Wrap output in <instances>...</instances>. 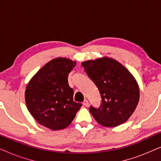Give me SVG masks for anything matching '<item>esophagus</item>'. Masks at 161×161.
<instances>
[{
  "instance_id": "1",
  "label": "esophagus",
  "mask_w": 161,
  "mask_h": 161,
  "mask_svg": "<svg viewBox=\"0 0 161 161\" xmlns=\"http://www.w3.org/2000/svg\"><path fill=\"white\" fill-rule=\"evenodd\" d=\"M83 104L85 105V106H89V101H88L87 100H85L84 101H83Z\"/></svg>"
}]
</instances>
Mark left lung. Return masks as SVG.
<instances>
[{
	"label": "left lung",
	"mask_w": 161,
	"mask_h": 161,
	"mask_svg": "<svg viewBox=\"0 0 161 161\" xmlns=\"http://www.w3.org/2000/svg\"><path fill=\"white\" fill-rule=\"evenodd\" d=\"M100 91L102 105L89 111L99 124L114 127L133 114L139 101V87L128 69L115 59L102 57L81 63Z\"/></svg>",
	"instance_id": "left-lung-1"
}]
</instances>
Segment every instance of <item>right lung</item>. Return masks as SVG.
<instances>
[{"label": "right lung", "mask_w": 161, "mask_h": 161, "mask_svg": "<svg viewBox=\"0 0 161 161\" xmlns=\"http://www.w3.org/2000/svg\"><path fill=\"white\" fill-rule=\"evenodd\" d=\"M75 65L76 61L67 58L52 59L26 86L25 100L28 111L39 124L52 130L69 126L82 105L73 101V89L67 80Z\"/></svg>", "instance_id": "obj_1"}]
</instances>
